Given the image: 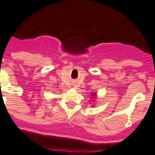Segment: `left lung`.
I'll return each instance as SVG.
<instances>
[{
    "label": "left lung",
    "instance_id": "left-lung-1",
    "mask_svg": "<svg viewBox=\"0 0 155 155\" xmlns=\"http://www.w3.org/2000/svg\"><path fill=\"white\" fill-rule=\"evenodd\" d=\"M96 95V94L94 93V94H92V96H95Z\"/></svg>",
    "mask_w": 155,
    "mask_h": 155
}]
</instances>
